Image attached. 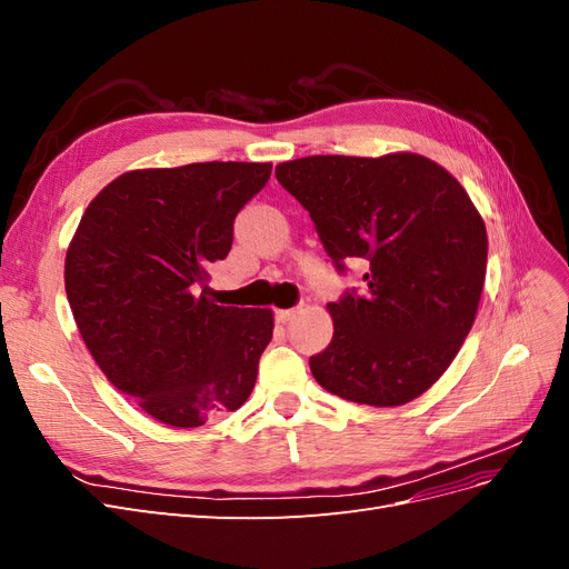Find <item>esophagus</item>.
<instances>
[{
	"instance_id": "esophagus-1",
	"label": "esophagus",
	"mask_w": 569,
	"mask_h": 569,
	"mask_svg": "<svg viewBox=\"0 0 569 569\" xmlns=\"http://www.w3.org/2000/svg\"><path fill=\"white\" fill-rule=\"evenodd\" d=\"M295 313H297V308H282V311H278L274 316H278L280 322H289L291 318H295Z\"/></svg>"
}]
</instances>
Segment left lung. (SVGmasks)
I'll list each match as a JSON object with an SVG mask.
<instances>
[{
    "label": "left lung",
    "mask_w": 569,
    "mask_h": 569,
    "mask_svg": "<svg viewBox=\"0 0 569 569\" xmlns=\"http://www.w3.org/2000/svg\"><path fill=\"white\" fill-rule=\"evenodd\" d=\"M311 213L339 272L363 289L327 303L330 347L311 356L322 389L368 406L418 399L472 330L487 274V228L462 184L420 153L306 157L274 168Z\"/></svg>",
    "instance_id": "1"
}]
</instances>
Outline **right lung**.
Masks as SVG:
<instances>
[{
  "label": "right lung",
  "instance_id": "right-lung-1",
  "mask_svg": "<svg viewBox=\"0 0 569 569\" xmlns=\"http://www.w3.org/2000/svg\"><path fill=\"white\" fill-rule=\"evenodd\" d=\"M270 170L239 161L130 170L90 201L66 251V297L84 347L163 425L201 427L256 385L272 311L218 306L206 282Z\"/></svg>",
  "mask_w": 569,
  "mask_h": 569
}]
</instances>
